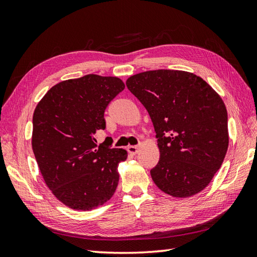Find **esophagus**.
Returning a JSON list of instances; mask_svg holds the SVG:
<instances>
[{
	"label": "esophagus",
	"mask_w": 257,
	"mask_h": 257,
	"mask_svg": "<svg viewBox=\"0 0 257 257\" xmlns=\"http://www.w3.org/2000/svg\"><path fill=\"white\" fill-rule=\"evenodd\" d=\"M127 150H128L129 154L136 155V154H138V151H139V147H138V146H128Z\"/></svg>",
	"instance_id": "1"
}]
</instances>
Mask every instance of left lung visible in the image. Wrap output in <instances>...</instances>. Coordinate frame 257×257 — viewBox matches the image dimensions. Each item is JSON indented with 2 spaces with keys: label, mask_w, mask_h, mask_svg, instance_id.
<instances>
[{
  "label": "left lung",
  "mask_w": 257,
  "mask_h": 257,
  "mask_svg": "<svg viewBox=\"0 0 257 257\" xmlns=\"http://www.w3.org/2000/svg\"><path fill=\"white\" fill-rule=\"evenodd\" d=\"M154 123L160 159L151 178L163 192L189 198L204 190L228 147L227 111L220 95L183 70L139 73L125 81Z\"/></svg>",
  "instance_id": "left-lung-1"
}]
</instances>
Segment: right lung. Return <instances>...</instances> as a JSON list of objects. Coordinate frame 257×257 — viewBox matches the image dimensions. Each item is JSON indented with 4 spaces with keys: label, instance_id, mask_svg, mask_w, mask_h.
<instances>
[{
    "label": "right lung",
    "instance_id": "1",
    "mask_svg": "<svg viewBox=\"0 0 257 257\" xmlns=\"http://www.w3.org/2000/svg\"><path fill=\"white\" fill-rule=\"evenodd\" d=\"M118 77L89 74L53 86L33 114L32 148L46 185L70 209L89 211L110 200L127 151L97 146L103 113L120 91Z\"/></svg>",
    "mask_w": 257,
    "mask_h": 257
}]
</instances>
